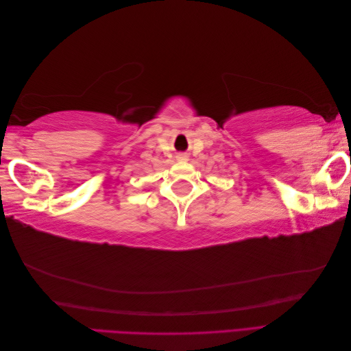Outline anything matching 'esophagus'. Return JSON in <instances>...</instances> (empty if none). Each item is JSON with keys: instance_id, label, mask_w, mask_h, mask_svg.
Returning a JSON list of instances; mask_svg holds the SVG:
<instances>
[{"instance_id": "34e87169", "label": "esophagus", "mask_w": 351, "mask_h": 351, "mask_svg": "<svg viewBox=\"0 0 351 351\" xmlns=\"http://www.w3.org/2000/svg\"><path fill=\"white\" fill-rule=\"evenodd\" d=\"M177 159H178V161H187L189 155H187V154H178V155H177Z\"/></svg>"}]
</instances>
